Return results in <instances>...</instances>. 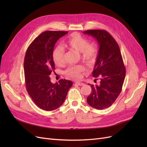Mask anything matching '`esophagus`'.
I'll list each match as a JSON object with an SVG mask.
<instances>
[{
    "mask_svg": "<svg viewBox=\"0 0 147 147\" xmlns=\"http://www.w3.org/2000/svg\"><path fill=\"white\" fill-rule=\"evenodd\" d=\"M75 84H77V85H79V86H83L84 84L83 83H82V82H75Z\"/></svg>",
    "mask_w": 147,
    "mask_h": 147,
    "instance_id": "1",
    "label": "esophagus"
}]
</instances>
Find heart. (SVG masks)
Returning a JSON list of instances; mask_svg holds the SVG:
<instances>
[{
    "label": "heart",
    "mask_w": 147,
    "mask_h": 147,
    "mask_svg": "<svg viewBox=\"0 0 147 147\" xmlns=\"http://www.w3.org/2000/svg\"><path fill=\"white\" fill-rule=\"evenodd\" d=\"M88 40L78 33H73L65 40L63 43L64 48L80 53V56L82 61L88 64L94 63L97 55V48L92 44H89ZM65 50L62 47H56L53 51L52 59L55 65H63L64 62ZM84 67L81 65L69 66L64 71V74L70 78L79 79L81 77V73L84 71Z\"/></svg>",
    "instance_id": "obj_1"
}]
</instances>
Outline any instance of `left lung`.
<instances>
[{
	"label": "left lung",
	"mask_w": 147,
	"mask_h": 147,
	"mask_svg": "<svg viewBox=\"0 0 147 147\" xmlns=\"http://www.w3.org/2000/svg\"><path fill=\"white\" fill-rule=\"evenodd\" d=\"M83 34L94 37L99 46L92 76L97 78L95 80L99 79L100 84H90L92 91L87 97V102L98 110L108 108L119 95L126 76L119 47L106 30H88Z\"/></svg>",
	"instance_id": "8db88e82"
}]
</instances>
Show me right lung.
I'll return each instance as SVG.
<instances>
[{"mask_svg": "<svg viewBox=\"0 0 147 147\" xmlns=\"http://www.w3.org/2000/svg\"><path fill=\"white\" fill-rule=\"evenodd\" d=\"M67 33V31H45L34 39L26 53L24 70L26 90L34 103L44 110L59 107L73 84L65 79L53 84L50 76L55 70L52 59L55 43Z\"/></svg>", "mask_w": 147, "mask_h": 147, "instance_id": "right-lung-1", "label": "right lung"}]
</instances>
